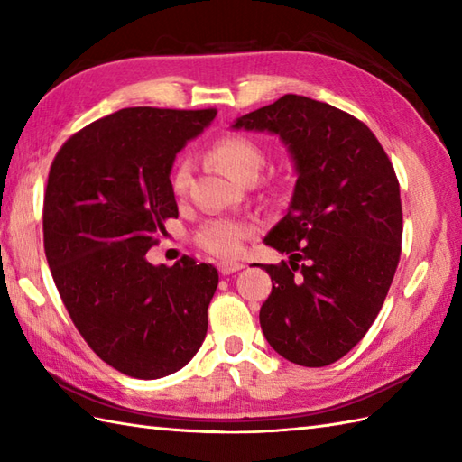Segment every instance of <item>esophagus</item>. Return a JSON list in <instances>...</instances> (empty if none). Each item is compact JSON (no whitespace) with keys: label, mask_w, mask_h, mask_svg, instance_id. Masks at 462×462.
Segmentation results:
<instances>
[{"label":"esophagus","mask_w":462,"mask_h":462,"mask_svg":"<svg viewBox=\"0 0 462 462\" xmlns=\"http://www.w3.org/2000/svg\"><path fill=\"white\" fill-rule=\"evenodd\" d=\"M244 268V263L240 262H220L218 263V270L224 273V276H228V273H234Z\"/></svg>","instance_id":"obj_1"}]
</instances>
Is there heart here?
Returning a JSON list of instances; mask_svg holds the SVG:
<instances>
[{"mask_svg": "<svg viewBox=\"0 0 462 462\" xmlns=\"http://www.w3.org/2000/svg\"><path fill=\"white\" fill-rule=\"evenodd\" d=\"M210 156L222 169L238 180L258 176L263 166L262 146L244 134H228L216 141L210 149ZM192 161L189 156H180L172 171V190L184 194L190 184ZM256 232V226L248 220L232 218V216H220L212 218L196 232V244L208 254L220 258H234L242 252L244 244Z\"/></svg>", "mask_w": 462, "mask_h": 462, "instance_id": "b5f03b06", "label": "heart"}]
</instances>
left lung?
<instances>
[{
	"label": "left lung",
	"instance_id": "1",
	"mask_svg": "<svg viewBox=\"0 0 462 462\" xmlns=\"http://www.w3.org/2000/svg\"><path fill=\"white\" fill-rule=\"evenodd\" d=\"M232 126L280 134L298 171L290 210L263 240L290 256L262 266L272 278L263 336L291 363L329 365L369 331L395 276L403 210L393 164L365 123L301 95Z\"/></svg>",
	"mask_w": 462,
	"mask_h": 462
}]
</instances>
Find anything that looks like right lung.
Segmentation results:
<instances>
[{
	"instance_id": "add662e5",
	"label": "right lung",
	"mask_w": 462,
	"mask_h": 462,
	"mask_svg": "<svg viewBox=\"0 0 462 462\" xmlns=\"http://www.w3.org/2000/svg\"><path fill=\"white\" fill-rule=\"evenodd\" d=\"M216 109L131 106L69 136L49 169L43 246L75 328L97 356L136 379L182 369L200 349L218 270L182 256L146 260L179 218L171 169Z\"/></svg>"
}]
</instances>
